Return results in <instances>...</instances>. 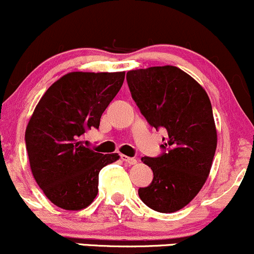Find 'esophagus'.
I'll return each mask as SVG.
<instances>
[{"instance_id": "34e87169", "label": "esophagus", "mask_w": 254, "mask_h": 254, "mask_svg": "<svg viewBox=\"0 0 254 254\" xmlns=\"http://www.w3.org/2000/svg\"><path fill=\"white\" fill-rule=\"evenodd\" d=\"M120 158H122L123 162H125L127 164H129V165H134V164H136V163H137V161H136L135 158L127 157V156H125V154H122V156H120Z\"/></svg>"}]
</instances>
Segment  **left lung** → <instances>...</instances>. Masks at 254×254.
<instances>
[{"label":"left lung","instance_id":"left-lung-1","mask_svg":"<svg viewBox=\"0 0 254 254\" xmlns=\"http://www.w3.org/2000/svg\"><path fill=\"white\" fill-rule=\"evenodd\" d=\"M132 100L151 127L164 129L162 154L143 157L153 180L138 189L147 207L173 213L194 198L209 175L217 148L212 105L203 87L173 65L130 70Z\"/></svg>","mask_w":254,"mask_h":254}]
</instances>
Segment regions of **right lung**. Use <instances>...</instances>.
<instances>
[{"label":"right lung","instance_id":"right-lung-1","mask_svg":"<svg viewBox=\"0 0 254 254\" xmlns=\"http://www.w3.org/2000/svg\"><path fill=\"white\" fill-rule=\"evenodd\" d=\"M125 73L65 74L49 87L31 116L25 145L31 173L47 198L65 210L92 203L98 174L118 153L102 154L82 145L87 130L98 129L124 81Z\"/></svg>","mask_w":254,"mask_h":254}]
</instances>
